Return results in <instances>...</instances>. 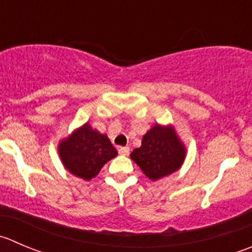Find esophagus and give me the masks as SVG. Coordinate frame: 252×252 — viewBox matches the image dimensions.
I'll use <instances>...</instances> for the list:
<instances>
[{"instance_id":"esophagus-1","label":"esophagus","mask_w":252,"mask_h":252,"mask_svg":"<svg viewBox=\"0 0 252 252\" xmlns=\"http://www.w3.org/2000/svg\"><path fill=\"white\" fill-rule=\"evenodd\" d=\"M118 153L121 155H129V148H126V146H119Z\"/></svg>"}]
</instances>
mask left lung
<instances>
[{"label": "left lung", "mask_w": 252, "mask_h": 252, "mask_svg": "<svg viewBox=\"0 0 252 252\" xmlns=\"http://www.w3.org/2000/svg\"><path fill=\"white\" fill-rule=\"evenodd\" d=\"M130 158L146 177L156 181L181 167L186 158V148L172 126L155 124L143 136L141 146L134 149Z\"/></svg>", "instance_id": "8db88e82"}]
</instances>
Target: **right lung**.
Returning <instances> with one entry per match:
<instances>
[{
  "label": "right lung",
  "mask_w": 252,
  "mask_h": 252,
  "mask_svg": "<svg viewBox=\"0 0 252 252\" xmlns=\"http://www.w3.org/2000/svg\"><path fill=\"white\" fill-rule=\"evenodd\" d=\"M59 155L69 172L85 181L98 175L106 162L117 156V150L106 134L84 124L59 144Z\"/></svg>",
  "instance_id": "right-lung-1"
}]
</instances>
